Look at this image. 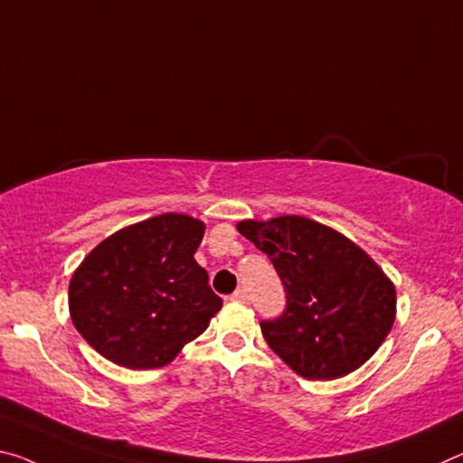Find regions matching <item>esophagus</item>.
<instances>
[{
  "label": "esophagus",
  "instance_id": "1",
  "mask_svg": "<svg viewBox=\"0 0 463 463\" xmlns=\"http://www.w3.org/2000/svg\"><path fill=\"white\" fill-rule=\"evenodd\" d=\"M231 300H234V303H249V292L245 288H237L231 295Z\"/></svg>",
  "mask_w": 463,
  "mask_h": 463
}]
</instances>
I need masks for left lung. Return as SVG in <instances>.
<instances>
[{"mask_svg":"<svg viewBox=\"0 0 463 463\" xmlns=\"http://www.w3.org/2000/svg\"><path fill=\"white\" fill-rule=\"evenodd\" d=\"M239 232L269 258L286 307L261 334L305 379H337L364 364L390 334L395 288L344 234L303 216L245 220Z\"/></svg>","mask_w":463,"mask_h":463,"instance_id":"1","label":"left lung"}]
</instances>
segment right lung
Masks as SVG:
<instances>
[{
    "label": "right lung",
    "mask_w": 463,
    "mask_h": 463,
    "mask_svg": "<svg viewBox=\"0 0 463 463\" xmlns=\"http://www.w3.org/2000/svg\"><path fill=\"white\" fill-rule=\"evenodd\" d=\"M203 229L192 216H154L111 234L73 271L71 321L99 354L158 369L208 327L222 298L194 260Z\"/></svg>",
    "instance_id": "obj_1"
}]
</instances>
